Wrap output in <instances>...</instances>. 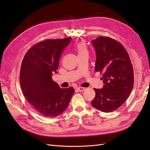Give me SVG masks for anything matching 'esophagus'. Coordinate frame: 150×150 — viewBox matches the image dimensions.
<instances>
[{
	"label": "esophagus",
	"mask_w": 150,
	"mask_h": 150,
	"mask_svg": "<svg viewBox=\"0 0 150 150\" xmlns=\"http://www.w3.org/2000/svg\"><path fill=\"white\" fill-rule=\"evenodd\" d=\"M77 89H78L79 91L82 92V91H84L86 89H85V88H83V87H78V88H77Z\"/></svg>",
	"instance_id": "1"
}]
</instances>
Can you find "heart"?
Segmentation results:
<instances>
[{
	"label": "heart",
	"instance_id": "obj_1",
	"mask_svg": "<svg viewBox=\"0 0 150 150\" xmlns=\"http://www.w3.org/2000/svg\"><path fill=\"white\" fill-rule=\"evenodd\" d=\"M76 50L78 53V55H83V54H88L87 47L84 42H79L77 44Z\"/></svg>",
	"mask_w": 150,
	"mask_h": 150
}]
</instances>
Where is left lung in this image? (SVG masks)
I'll return each mask as SVG.
<instances>
[{
  "label": "left lung",
  "mask_w": 150,
  "mask_h": 150,
  "mask_svg": "<svg viewBox=\"0 0 150 150\" xmlns=\"http://www.w3.org/2000/svg\"><path fill=\"white\" fill-rule=\"evenodd\" d=\"M96 51L94 70L103 72V87L94 90L92 106L104 112L117 110L131 92L134 84L133 66L128 52L115 39L100 36L92 40Z\"/></svg>",
  "instance_id": "8db88e82"
}]
</instances>
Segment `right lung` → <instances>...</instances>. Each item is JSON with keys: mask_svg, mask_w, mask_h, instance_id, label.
Segmentation results:
<instances>
[{"mask_svg": "<svg viewBox=\"0 0 150 150\" xmlns=\"http://www.w3.org/2000/svg\"><path fill=\"white\" fill-rule=\"evenodd\" d=\"M71 40L47 39L34 45L22 62L20 83L25 98L40 115L54 117L65 111L74 94L73 88H60L53 81L62 51Z\"/></svg>", "mask_w": 150, "mask_h": 150, "instance_id": "obj_1", "label": "right lung"}]
</instances>
